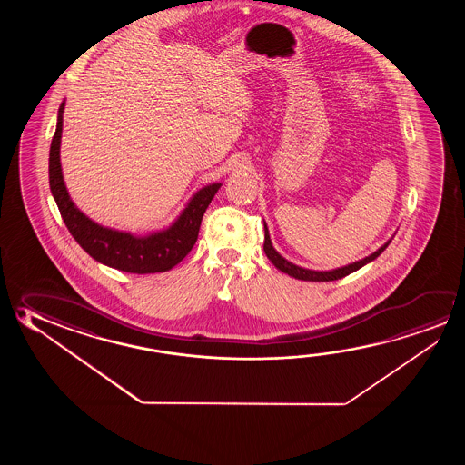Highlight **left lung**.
<instances>
[{
	"label": "left lung",
	"mask_w": 465,
	"mask_h": 465,
	"mask_svg": "<svg viewBox=\"0 0 465 465\" xmlns=\"http://www.w3.org/2000/svg\"><path fill=\"white\" fill-rule=\"evenodd\" d=\"M389 243H391V240L382 244L378 252H374L373 254H370V256H366V258L360 259L357 262H351L349 266L337 267V269H332V271H312V269H305V267H300L297 266V264H293V262H290V261L282 258L281 254L275 252L272 242H271V236H269L266 222H264V252H266L267 258H269V261H271L279 271L285 272V274L292 275V277H295L298 281L331 282L342 279L345 275L355 272L360 267H363L365 264H368V262H371V261L378 258L381 252L388 248Z\"/></svg>",
	"instance_id": "obj_1"
}]
</instances>
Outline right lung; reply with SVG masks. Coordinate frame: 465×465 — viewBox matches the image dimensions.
Segmentation results:
<instances>
[{"mask_svg":"<svg viewBox=\"0 0 465 465\" xmlns=\"http://www.w3.org/2000/svg\"><path fill=\"white\" fill-rule=\"evenodd\" d=\"M63 112L64 102L58 110L56 131L50 145L48 176L50 190L69 233L89 256L105 266L131 274H153L170 271L196 243L203 215L222 183L207 184L203 190H199L190 199L183 213L178 215V219L168 229L145 236H136L130 232L102 227L74 206V203L69 198L66 184L63 182L60 163Z\"/></svg>","mask_w":465,"mask_h":465,"instance_id":"add662e5","label":"right lung"}]
</instances>
